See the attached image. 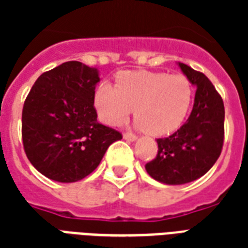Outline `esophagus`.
Instances as JSON below:
<instances>
[{
  "label": "esophagus",
  "instance_id": "esophagus-1",
  "mask_svg": "<svg viewBox=\"0 0 248 248\" xmlns=\"http://www.w3.org/2000/svg\"><path fill=\"white\" fill-rule=\"evenodd\" d=\"M124 139L128 140V141H134V140H136V135L132 132H124Z\"/></svg>",
  "mask_w": 248,
  "mask_h": 248
}]
</instances>
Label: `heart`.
<instances>
[{
	"mask_svg": "<svg viewBox=\"0 0 248 248\" xmlns=\"http://www.w3.org/2000/svg\"><path fill=\"white\" fill-rule=\"evenodd\" d=\"M193 100V86L185 76L165 72H124L116 86L99 85L93 96L97 114L105 124H122L135 109L138 126L155 136L180 127Z\"/></svg>",
	"mask_w": 248,
	"mask_h": 248,
	"instance_id": "heart-1",
	"label": "heart"
}]
</instances>
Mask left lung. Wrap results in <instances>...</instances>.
I'll return each instance as SVG.
<instances>
[{
  "label": "left lung",
  "mask_w": 248,
  "mask_h": 248,
  "mask_svg": "<svg viewBox=\"0 0 248 248\" xmlns=\"http://www.w3.org/2000/svg\"><path fill=\"white\" fill-rule=\"evenodd\" d=\"M179 65L192 85L197 86L192 113L176 132L157 139V155L145 165L153 179L170 185L203 176L217 161L224 144L225 110L220 93L202 72L186 64Z\"/></svg>",
  "instance_id": "obj_1"
}]
</instances>
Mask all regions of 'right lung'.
<instances>
[{"label":"right lung","instance_id":"obj_1","mask_svg":"<svg viewBox=\"0 0 248 248\" xmlns=\"http://www.w3.org/2000/svg\"><path fill=\"white\" fill-rule=\"evenodd\" d=\"M95 68L65 62L37 78L24 101L21 138L29 162L60 183L81 180L100 163L108 147L122 139L97 122L93 107Z\"/></svg>","mask_w":248,"mask_h":248}]
</instances>
